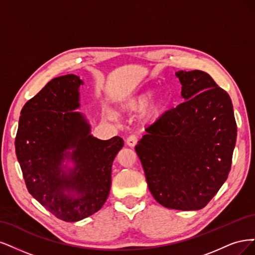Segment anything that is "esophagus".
<instances>
[{
    "label": "esophagus",
    "instance_id": "obj_1",
    "mask_svg": "<svg viewBox=\"0 0 255 255\" xmlns=\"http://www.w3.org/2000/svg\"><path fill=\"white\" fill-rule=\"evenodd\" d=\"M138 141V137L135 135V134H131L127 137V144L130 146V147H133L135 146V144L137 143Z\"/></svg>",
    "mask_w": 255,
    "mask_h": 255
}]
</instances>
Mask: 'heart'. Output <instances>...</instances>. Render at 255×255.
Instances as JSON below:
<instances>
[{
    "mask_svg": "<svg viewBox=\"0 0 255 255\" xmlns=\"http://www.w3.org/2000/svg\"><path fill=\"white\" fill-rule=\"evenodd\" d=\"M151 95H152L151 91H145L139 94H136L133 97L129 98V100L123 105V109L126 111L141 110L142 108H144L147 103H148ZM164 108H165V100H164L162 96L155 97L154 100L151 101L145 108L143 117L147 121L157 120L161 116Z\"/></svg>",
    "mask_w": 255,
    "mask_h": 255,
    "instance_id": "heart-1",
    "label": "heart"
}]
</instances>
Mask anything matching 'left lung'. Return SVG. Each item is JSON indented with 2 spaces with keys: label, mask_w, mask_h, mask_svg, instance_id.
I'll return each instance as SVG.
<instances>
[{
  "label": "left lung",
  "mask_w": 255,
  "mask_h": 255,
  "mask_svg": "<svg viewBox=\"0 0 255 255\" xmlns=\"http://www.w3.org/2000/svg\"><path fill=\"white\" fill-rule=\"evenodd\" d=\"M184 102L145 130L135 151L153 198L171 210L207 205L231 170L237 126L229 94L208 73H176Z\"/></svg>",
  "instance_id": "8db88e82"
}]
</instances>
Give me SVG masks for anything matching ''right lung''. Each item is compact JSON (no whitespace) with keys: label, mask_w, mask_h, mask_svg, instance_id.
<instances>
[{"label":"right lung","mask_w":255,"mask_h":255,"mask_svg":"<svg viewBox=\"0 0 255 255\" xmlns=\"http://www.w3.org/2000/svg\"><path fill=\"white\" fill-rule=\"evenodd\" d=\"M81 84L73 74L48 81L24 105L14 139L29 194L55 217L72 223L101 210L110 193L113 160L124 146L120 136L93 137L85 118L72 111L79 107ZM69 148H74L76 167L64 175L61 163Z\"/></svg>","instance_id":"add662e5"}]
</instances>
